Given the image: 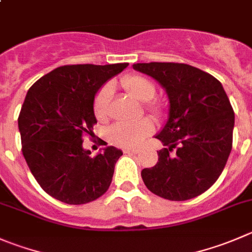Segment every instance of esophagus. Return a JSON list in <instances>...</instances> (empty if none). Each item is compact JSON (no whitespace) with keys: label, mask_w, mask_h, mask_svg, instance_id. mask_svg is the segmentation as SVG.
<instances>
[{"label":"esophagus","mask_w":252,"mask_h":252,"mask_svg":"<svg viewBox=\"0 0 252 252\" xmlns=\"http://www.w3.org/2000/svg\"><path fill=\"white\" fill-rule=\"evenodd\" d=\"M123 153L124 154H138L139 150L138 149H124Z\"/></svg>","instance_id":"esophagus-1"}]
</instances>
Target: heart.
<instances>
[{
  "label": "heart",
  "instance_id": "obj_1",
  "mask_svg": "<svg viewBox=\"0 0 252 252\" xmlns=\"http://www.w3.org/2000/svg\"><path fill=\"white\" fill-rule=\"evenodd\" d=\"M122 87L124 91L144 103L146 112L155 118H160L165 112L163 104L154 99L156 94V86L148 77L140 75H129L122 79ZM113 98V86L106 84L98 90L94 99V113L98 121H107L109 117L111 102ZM154 131V124L150 119L144 118L130 123H116L107 130V138L113 145L119 148H135L146 136Z\"/></svg>",
  "mask_w": 252,
  "mask_h": 252
}]
</instances>
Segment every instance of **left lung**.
Returning <instances> with one entry per match:
<instances>
[{
	"label": "left lung",
	"mask_w": 252,
	"mask_h": 252,
	"mask_svg": "<svg viewBox=\"0 0 252 252\" xmlns=\"http://www.w3.org/2000/svg\"><path fill=\"white\" fill-rule=\"evenodd\" d=\"M133 69L155 79L170 101L167 122L155 136L165 148L158 151L154 167L141 171L144 183L168 201L204 193L223 172L233 148L235 116L223 86L187 64L143 63Z\"/></svg>",
	"instance_id": "8db88e82"
}]
</instances>
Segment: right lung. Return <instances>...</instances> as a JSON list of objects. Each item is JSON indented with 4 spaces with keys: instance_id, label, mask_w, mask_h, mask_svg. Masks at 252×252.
Here are the masks:
<instances>
[{
    "instance_id": "obj_1",
    "label": "right lung",
    "mask_w": 252,
    "mask_h": 252,
    "mask_svg": "<svg viewBox=\"0 0 252 252\" xmlns=\"http://www.w3.org/2000/svg\"><path fill=\"white\" fill-rule=\"evenodd\" d=\"M126 66L128 63L65 65L44 75L27 92L18 117L22 153L36 182L53 198L85 204L111 186L122 150L107 146L92 158L82 148V139L94 135L97 91Z\"/></svg>"
}]
</instances>
